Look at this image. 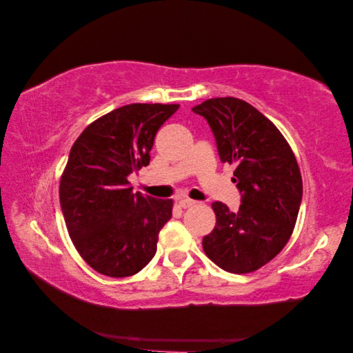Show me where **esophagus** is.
Masks as SVG:
<instances>
[{
  "label": "esophagus",
  "mask_w": 353,
  "mask_h": 353,
  "mask_svg": "<svg viewBox=\"0 0 353 353\" xmlns=\"http://www.w3.org/2000/svg\"><path fill=\"white\" fill-rule=\"evenodd\" d=\"M197 201L192 200V199H180V201H178V205H180L181 208H189V206H194Z\"/></svg>",
  "instance_id": "obj_1"
}]
</instances>
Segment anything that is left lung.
<instances>
[{"label":"left lung","instance_id":"obj_1","mask_svg":"<svg viewBox=\"0 0 353 353\" xmlns=\"http://www.w3.org/2000/svg\"><path fill=\"white\" fill-rule=\"evenodd\" d=\"M192 111L208 120L242 192L238 212L222 201L211 205L216 227L203 250L227 272H255L279 255L296 227L303 190L297 159L280 130L244 100L210 98Z\"/></svg>","mask_w":353,"mask_h":353}]
</instances>
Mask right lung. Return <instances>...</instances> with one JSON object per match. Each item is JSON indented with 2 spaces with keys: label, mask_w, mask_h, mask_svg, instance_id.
<instances>
[{
  "label": "right lung",
  "mask_w": 353,
  "mask_h": 353,
  "mask_svg": "<svg viewBox=\"0 0 353 353\" xmlns=\"http://www.w3.org/2000/svg\"><path fill=\"white\" fill-rule=\"evenodd\" d=\"M180 105L132 103L81 132L59 183L67 231L81 258L108 276H130L152 261L173 200L134 194L131 172L150 163L156 131Z\"/></svg>",
  "instance_id": "right-lung-1"
}]
</instances>
